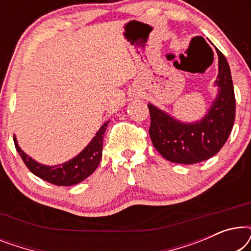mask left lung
<instances>
[{"instance_id":"left-lung-1","label":"left lung","mask_w":251,"mask_h":251,"mask_svg":"<svg viewBox=\"0 0 251 251\" xmlns=\"http://www.w3.org/2000/svg\"><path fill=\"white\" fill-rule=\"evenodd\" d=\"M218 75L215 81L217 95L203 118L183 122L153 104L150 136L153 145L164 159L174 163L194 164L210 159L219 152L232 131L235 119L234 88L228 63L221 51Z\"/></svg>"}]
</instances>
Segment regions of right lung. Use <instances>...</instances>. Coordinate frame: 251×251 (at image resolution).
<instances>
[{
	"mask_svg": "<svg viewBox=\"0 0 251 251\" xmlns=\"http://www.w3.org/2000/svg\"><path fill=\"white\" fill-rule=\"evenodd\" d=\"M108 123L109 121L105 122L100 126L91 142L76 156L57 166H47L37 162L20 149L16 136H13V142L20 157L35 176L58 186H72L83 181L98 167L102 155V140Z\"/></svg>",
	"mask_w": 251,
	"mask_h": 251,
	"instance_id": "right-lung-1",
	"label": "right lung"
}]
</instances>
